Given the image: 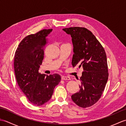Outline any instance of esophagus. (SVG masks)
<instances>
[{"label": "esophagus", "instance_id": "obj_1", "mask_svg": "<svg viewBox=\"0 0 126 126\" xmlns=\"http://www.w3.org/2000/svg\"><path fill=\"white\" fill-rule=\"evenodd\" d=\"M62 79H63V80H70V78L68 76H62Z\"/></svg>", "mask_w": 126, "mask_h": 126}]
</instances>
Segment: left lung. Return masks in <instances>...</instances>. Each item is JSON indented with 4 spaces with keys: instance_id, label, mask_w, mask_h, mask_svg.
Segmentation results:
<instances>
[{
    "instance_id": "left-lung-1",
    "label": "left lung",
    "mask_w": 126,
    "mask_h": 126,
    "mask_svg": "<svg viewBox=\"0 0 126 126\" xmlns=\"http://www.w3.org/2000/svg\"><path fill=\"white\" fill-rule=\"evenodd\" d=\"M70 34L73 44V67L83 68L80 77L78 92L71 95L74 103L87 108L97 102L104 89L108 79V65L104 48L96 37L87 29L71 27L63 29Z\"/></svg>"
}]
</instances>
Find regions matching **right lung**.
<instances>
[{"label": "right lung", "instance_id": "obj_1", "mask_svg": "<svg viewBox=\"0 0 126 126\" xmlns=\"http://www.w3.org/2000/svg\"><path fill=\"white\" fill-rule=\"evenodd\" d=\"M52 29H43L25 37L18 45L14 57L16 80L20 89L34 106L49 101L53 90L60 82V75L49 76L39 73L44 58L43 47Z\"/></svg>", "mask_w": 126, "mask_h": 126}]
</instances>
